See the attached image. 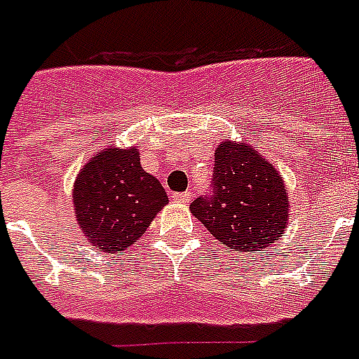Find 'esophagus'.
Returning a JSON list of instances; mask_svg holds the SVG:
<instances>
[{"label": "esophagus", "instance_id": "obj_1", "mask_svg": "<svg viewBox=\"0 0 359 359\" xmlns=\"http://www.w3.org/2000/svg\"><path fill=\"white\" fill-rule=\"evenodd\" d=\"M173 201L175 203H189L191 201V191H180V194H173Z\"/></svg>", "mask_w": 359, "mask_h": 359}]
</instances>
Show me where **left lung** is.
<instances>
[{
  "mask_svg": "<svg viewBox=\"0 0 359 359\" xmlns=\"http://www.w3.org/2000/svg\"><path fill=\"white\" fill-rule=\"evenodd\" d=\"M191 213L233 252L259 254L285 231L287 189L254 147L222 142L215 151L212 189L195 198Z\"/></svg>",
  "mask_w": 359,
  "mask_h": 359,
  "instance_id": "left-lung-1",
  "label": "left lung"
}]
</instances>
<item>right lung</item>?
Instances as JSON below:
<instances>
[{
    "label": "right lung",
    "instance_id": "add662e5",
    "mask_svg": "<svg viewBox=\"0 0 359 359\" xmlns=\"http://www.w3.org/2000/svg\"><path fill=\"white\" fill-rule=\"evenodd\" d=\"M76 221L100 252L135 245L168 204L164 188L140 165L138 151L105 149L80 171L72 191Z\"/></svg>",
    "mask_w": 359,
    "mask_h": 359
}]
</instances>
